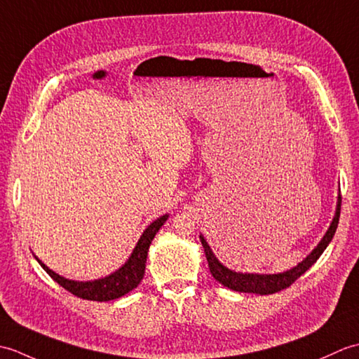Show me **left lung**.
I'll return each instance as SVG.
<instances>
[{"label": "left lung", "mask_w": 359, "mask_h": 359, "mask_svg": "<svg viewBox=\"0 0 359 359\" xmlns=\"http://www.w3.org/2000/svg\"><path fill=\"white\" fill-rule=\"evenodd\" d=\"M339 212H341V194H338L337 211H334V216L332 219L329 230L325 231L324 238L319 241L318 245L311 250V253L307 255V257L302 259V261L296 266H293V269L282 271V273H274V274L241 273V271L230 270L215 256L211 247L208 245L207 239H205L201 234V242H202V247L205 251V256H207L208 266H210L212 278L219 280L224 287H228L230 290H234V292H241V293L271 294V293L280 292V290L290 287L297 278L302 276V274L306 273L310 266L318 261L319 256L324 253V250L332 242L334 231H337V228H338Z\"/></svg>", "instance_id": "8db88e82"}]
</instances>
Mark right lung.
Instances as JSON below:
<instances>
[{"label": "right lung", "instance_id": "add662e5", "mask_svg": "<svg viewBox=\"0 0 359 359\" xmlns=\"http://www.w3.org/2000/svg\"><path fill=\"white\" fill-rule=\"evenodd\" d=\"M168 216L170 215H163L158 219H156L154 222H151L147 226V230L142 233L140 239L135 243V247L133 250L131 256L128 257V261L121 265L118 270L100 279H94V280L67 279L65 276H60L58 273L50 270L48 265L43 264L35 255L34 256L38 261V264L43 266V270L48 273L53 280L58 282V284L63 288H66L67 292L81 297V299L98 301V302L118 299V297L125 296L126 293H129L131 290H134L140 284V280L143 279V274H144V266H147V257H148V250H149L151 242L154 239L157 231L168 220Z\"/></svg>", "mask_w": 359, "mask_h": 359}]
</instances>
